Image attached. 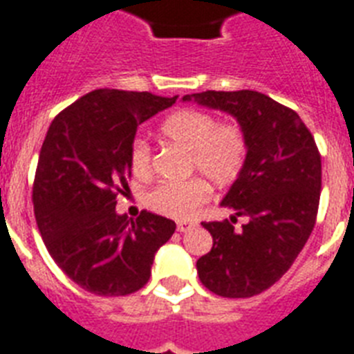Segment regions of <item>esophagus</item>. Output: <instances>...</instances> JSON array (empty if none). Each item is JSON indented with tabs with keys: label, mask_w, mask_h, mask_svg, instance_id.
<instances>
[{
	"label": "esophagus",
	"mask_w": 354,
	"mask_h": 354,
	"mask_svg": "<svg viewBox=\"0 0 354 354\" xmlns=\"http://www.w3.org/2000/svg\"><path fill=\"white\" fill-rule=\"evenodd\" d=\"M194 226H196L194 222H185V221H180V222H178V224H176L178 232H180V233L189 232V230H191V227H194Z\"/></svg>",
	"instance_id": "esophagus-1"
}]
</instances>
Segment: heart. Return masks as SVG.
Listing matches in <instances>:
<instances>
[{
  "mask_svg": "<svg viewBox=\"0 0 354 354\" xmlns=\"http://www.w3.org/2000/svg\"><path fill=\"white\" fill-rule=\"evenodd\" d=\"M161 133L187 149L189 172H198L218 187L233 185L248 163L246 130L235 121L218 122L215 113L205 110L183 108L171 113L161 124ZM128 160L133 176H149L152 171L150 145L141 138L133 139ZM204 178L161 183L147 194V205L169 218L187 221L209 200L211 189Z\"/></svg>",
  "mask_w": 354,
  "mask_h": 354,
  "instance_id": "1",
  "label": "heart"
}]
</instances>
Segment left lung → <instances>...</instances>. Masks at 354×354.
<instances>
[{
    "mask_svg": "<svg viewBox=\"0 0 354 354\" xmlns=\"http://www.w3.org/2000/svg\"><path fill=\"white\" fill-rule=\"evenodd\" d=\"M235 115L250 141L248 163L222 205L232 221L202 222L213 248L196 261L202 285L222 297H252L286 274L316 224L322 156L292 108L252 90L185 95ZM247 221L235 228L236 218Z\"/></svg>",
    "mask_w": 354,
    "mask_h": 354,
    "instance_id": "1",
    "label": "left lung"
}]
</instances>
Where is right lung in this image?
<instances>
[{
    "instance_id": "obj_1",
    "label": "right lung",
    "mask_w": 354,
    "mask_h": 354,
    "mask_svg": "<svg viewBox=\"0 0 354 354\" xmlns=\"http://www.w3.org/2000/svg\"><path fill=\"white\" fill-rule=\"evenodd\" d=\"M178 97L95 90L53 119L41 145L32 205L47 252L64 274L97 296H128L150 279L154 253L176 224L141 211L118 215L128 189L130 145L141 122Z\"/></svg>"
}]
</instances>
